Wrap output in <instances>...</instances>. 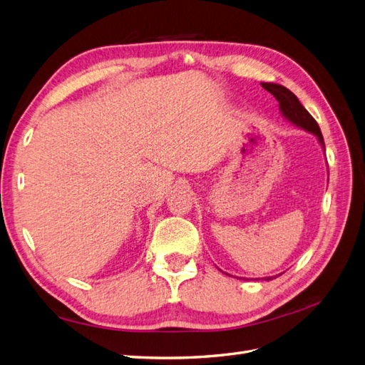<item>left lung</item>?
Masks as SVG:
<instances>
[{"label": "left lung", "mask_w": 365, "mask_h": 365, "mask_svg": "<svg viewBox=\"0 0 365 365\" xmlns=\"http://www.w3.org/2000/svg\"><path fill=\"white\" fill-rule=\"evenodd\" d=\"M262 86L268 93H271L275 98H277L280 113L286 120L291 121L292 125H295L298 128L311 132V134H314L318 138L319 145L324 148V140H323L322 130H319L318 123L314 120V117L306 111V108L300 103V101H298L294 93H291L288 88H284L283 85H279V83H268V82L264 83L263 82ZM272 279H275V277H267L264 280H272Z\"/></svg>", "instance_id": "8db88e82"}]
</instances>
